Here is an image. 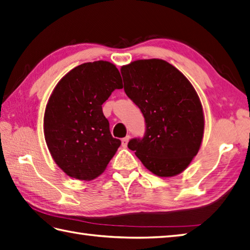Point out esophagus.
Returning a JSON list of instances; mask_svg holds the SVG:
<instances>
[{
  "instance_id": "34e87169",
  "label": "esophagus",
  "mask_w": 250,
  "mask_h": 250,
  "mask_svg": "<svg viewBox=\"0 0 250 250\" xmlns=\"http://www.w3.org/2000/svg\"><path fill=\"white\" fill-rule=\"evenodd\" d=\"M130 140V135H126L125 138H124L121 140V144H122V147H126V145H128V142Z\"/></svg>"
}]
</instances>
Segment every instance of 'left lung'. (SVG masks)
<instances>
[{"instance_id": "8db88e82", "label": "left lung", "mask_w": 250, "mask_h": 250, "mask_svg": "<svg viewBox=\"0 0 250 250\" xmlns=\"http://www.w3.org/2000/svg\"><path fill=\"white\" fill-rule=\"evenodd\" d=\"M125 92L145 118L143 139L128 147L158 177H174L188 167L202 145L205 119L188 78L168 62L139 60L121 67Z\"/></svg>"}]
</instances>
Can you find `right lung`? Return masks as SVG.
Masks as SVG:
<instances>
[{"label": "right lung", "mask_w": 250, "mask_h": 250, "mask_svg": "<svg viewBox=\"0 0 250 250\" xmlns=\"http://www.w3.org/2000/svg\"><path fill=\"white\" fill-rule=\"evenodd\" d=\"M122 79L114 63L84 62L57 83L44 112V138L56 165L69 177L90 181L104 172L121 144L102 105Z\"/></svg>", "instance_id": "1"}]
</instances>
